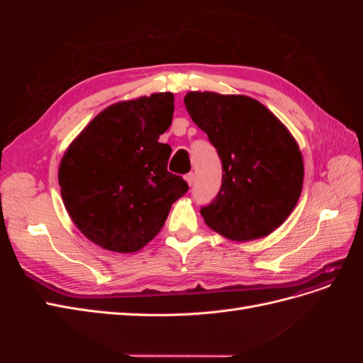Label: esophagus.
Segmentation results:
<instances>
[{"label": "esophagus", "mask_w": 363, "mask_h": 363, "mask_svg": "<svg viewBox=\"0 0 363 363\" xmlns=\"http://www.w3.org/2000/svg\"><path fill=\"white\" fill-rule=\"evenodd\" d=\"M184 179H186V182H188L189 186H192L194 182H195V175H194V172H189V174L184 175Z\"/></svg>", "instance_id": "esophagus-1"}]
</instances>
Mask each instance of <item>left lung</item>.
Instances as JSON below:
<instances>
[{
	"mask_svg": "<svg viewBox=\"0 0 363 363\" xmlns=\"http://www.w3.org/2000/svg\"><path fill=\"white\" fill-rule=\"evenodd\" d=\"M184 106L223 164L218 195L201 207L204 223L228 239L268 236L286 219L303 188V157L288 128L245 95L189 92Z\"/></svg>",
	"mask_w": 363,
	"mask_h": 363,
	"instance_id": "8db88e82",
	"label": "left lung"
}]
</instances>
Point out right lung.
Returning a JSON list of instances; mask_svg holds the SVG:
<instances>
[{
	"label": "right lung",
	"mask_w": 363,
	"mask_h": 363,
	"mask_svg": "<svg viewBox=\"0 0 363 363\" xmlns=\"http://www.w3.org/2000/svg\"><path fill=\"white\" fill-rule=\"evenodd\" d=\"M172 113L171 92L116 103L65 152L59 168L65 207L96 245L140 250L160 232L172 203L188 192V183L168 171L171 147L159 142Z\"/></svg>",
	"instance_id": "1"
}]
</instances>
